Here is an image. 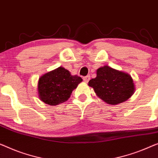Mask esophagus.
<instances>
[{"mask_svg":"<svg viewBox=\"0 0 158 158\" xmlns=\"http://www.w3.org/2000/svg\"><path fill=\"white\" fill-rule=\"evenodd\" d=\"M90 75H87V76L83 77V81L84 82H85V83H88V82L90 81Z\"/></svg>","mask_w":158,"mask_h":158,"instance_id":"1","label":"esophagus"}]
</instances>
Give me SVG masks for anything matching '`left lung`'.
Instances as JSON below:
<instances>
[{
    "label": "left lung",
    "instance_id": "8db88e82",
    "mask_svg": "<svg viewBox=\"0 0 158 158\" xmlns=\"http://www.w3.org/2000/svg\"><path fill=\"white\" fill-rule=\"evenodd\" d=\"M95 78L88 82L96 95L112 106L126 101L134 94L135 85L131 75L127 73L104 65L96 71Z\"/></svg>",
    "mask_w": 158,
    "mask_h": 158
}]
</instances>
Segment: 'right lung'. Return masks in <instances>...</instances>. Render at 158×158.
Wrapping results in <instances>:
<instances>
[{
	"label": "right lung",
	"instance_id": "obj_1",
	"mask_svg": "<svg viewBox=\"0 0 158 158\" xmlns=\"http://www.w3.org/2000/svg\"><path fill=\"white\" fill-rule=\"evenodd\" d=\"M83 81L81 77L72 75L63 67H59L40 77L38 95L49 106H57L67 101L74 89Z\"/></svg>",
	"mask_w": 158,
	"mask_h": 158
}]
</instances>
